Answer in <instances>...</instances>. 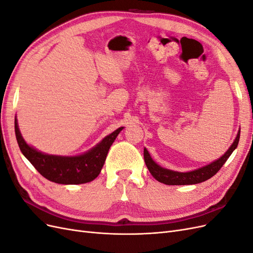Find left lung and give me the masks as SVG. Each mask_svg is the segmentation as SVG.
<instances>
[{
  "label": "left lung",
  "instance_id": "left-lung-1",
  "mask_svg": "<svg viewBox=\"0 0 253 253\" xmlns=\"http://www.w3.org/2000/svg\"><path fill=\"white\" fill-rule=\"evenodd\" d=\"M240 134H241V131H239V133H237V136L235 140L233 141L232 145L229 148V150L223 156L218 158L217 160H215V162L211 163L210 165L203 167L201 169H197L194 171L180 173V172H175L168 169H164V168L158 166L154 160L151 158L147 149L143 150L144 163L147 165L148 169L153 177H154L156 180H158L159 182L165 183V185H169V186L195 185V183H200L205 180H208L220 170V168L224 166L229 156L232 154V152L236 149L237 144H239Z\"/></svg>",
  "mask_w": 253,
  "mask_h": 253
}]
</instances>
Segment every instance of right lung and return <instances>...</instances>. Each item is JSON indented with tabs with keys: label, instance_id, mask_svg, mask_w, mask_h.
<instances>
[{
	"label": "right lung",
	"instance_id": "add662e5",
	"mask_svg": "<svg viewBox=\"0 0 253 253\" xmlns=\"http://www.w3.org/2000/svg\"><path fill=\"white\" fill-rule=\"evenodd\" d=\"M122 128L124 127H119L106 136L97 147L85 154L74 157H62L43 154L29 147L22 138L17 119H14V132L23 155L45 178L62 185H79L94 180L100 173L111 145Z\"/></svg>",
	"mask_w": 253,
	"mask_h": 253
}]
</instances>
